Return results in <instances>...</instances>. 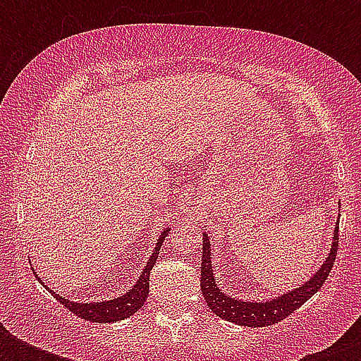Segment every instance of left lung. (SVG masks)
Returning a JSON list of instances; mask_svg holds the SVG:
<instances>
[{"instance_id": "obj_1", "label": "left lung", "mask_w": 361, "mask_h": 361, "mask_svg": "<svg viewBox=\"0 0 361 361\" xmlns=\"http://www.w3.org/2000/svg\"><path fill=\"white\" fill-rule=\"evenodd\" d=\"M339 226L334 231V241H331L330 252L326 257L324 264L317 269V274L305 285H300L288 294L268 300V302H243V300H234L226 296L225 292L219 290L217 281H215L214 269H212V247H209L208 234L202 238V269H200V288L202 296L208 303V307L214 311L217 317L234 322L240 326H249V328H262V326H271L275 322H281L292 314L298 307H302L309 298L320 290L324 285L328 275H330L334 262L337 257V247H339Z\"/></svg>"}]
</instances>
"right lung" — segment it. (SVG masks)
I'll list each match as a JSON object with an SVG mask.
<instances>
[{"mask_svg":"<svg viewBox=\"0 0 361 361\" xmlns=\"http://www.w3.org/2000/svg\"><path fill=\"white\" fill-rule=\"evenodd\" d=\"M169 231H164L157 240V245L153 249L152 257L147 260L146 268L142 271V275L138 277L133 288L129 292H125L123 296L114 298V300H104V302H93V303H76L71 302V300H63V298L52 292L56 300H58L63 307H67L71 313H75L76 317L80 319L92 320V322H101V324H109V322H118V320H123L130 314H135L138 309L144 305L147 294H149V271H152L153 264L157 260L159 251H161V245H163V240L166 238ZM39 279V277H37ZM41 281V279H39ZM42 283V281H41ZM44 285V283H42ZM47 286V285H44Z\"/></svg>","mask_w":361,"mask_h":361,"instance_id":"right-lung-1","label":"right lung"}]
</instances>
